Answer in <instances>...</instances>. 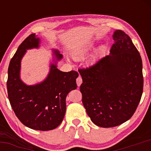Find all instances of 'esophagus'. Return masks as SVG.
<instances>
[{
    "instance_id": "1",
    "label": "esophagus",
    "mask_w": 151,
    "mask_h": 151,
    "mask_svg": "<svg viewBox=\"0 0 151 151\" xmlns=\"http://www.w3.org/2000/svg\"><path fill=\"white\" fill-rule=\"evenodd\" d=\"M76 81H77V86H78V87H80V85H81L82 83H83V80H82L81 77H77V80H76Z\"/></svg>"
}]
</instances>
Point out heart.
Here are the masks:
<instances>
[{"mask_svg": "<svg viewBox=\"0 0 151 151\" xmlns=\"http://www.w3.org/2000/svg\"><path fill=\"white\" fill-rule=\"evenodd\" d=\"M95 47V44L94 43H89L87 45H83V46L78 47L76 50H74L72 52V56L75 59H81L85 58V56L88 55L91 51L94 49ZM106 47L105 45H101L94 52L93 55L92 57L90 58L88 60V64H93L95 63L101 55L104 53L106 51Z\"/></svg>", "mask_w": 151, "mask_h": 151, "instance_id": "obj_1", "label": "heart"}]
</instances>
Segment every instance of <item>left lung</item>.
Here are the masks:
<instances>
[{
	"instance_id": "1",
	"label": "left lung",
	"mask_w": 151,
	"mask_h": 151,
	"mask_svg": "<svg viewBox=\"0 0 151 151\" xmlns=\"http://www.w3.org/2000/svg\"><path fill=\"white\" fill-rule=\"evenodd\" d=\"M109 55L80 69V91L87 114L103 128L114 127L130 119L143 90L141 56L126 33L116 30Z\"/></svg>"
}]
</instances>
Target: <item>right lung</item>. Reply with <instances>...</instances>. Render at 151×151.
Returning a JSON list of instances; mask_svg holds the SVG:
<instances>
[{
  "label": "right lung",
  "instance_id": "1",
  "mask_svg": "<svg viewBox=\"0 0 151 151\" xmlns=\"http://www.w3.org/2000/svg\"><path fill=\"white\" fill-rule=\"evenodd\" d=\"M41 39L35 33L19 45L11 60L8 69L7 91L11 106L19 121L35 130H52L60 124L66 113V99L77 88V71L63 72L58 67L63 55L52 50L50 71L43 81L25 84L20 77L21 61L28 50L39 49Z\"/></svg>",
  "mask_w": 151,
  "mask_h": 151
}]
</instances>
